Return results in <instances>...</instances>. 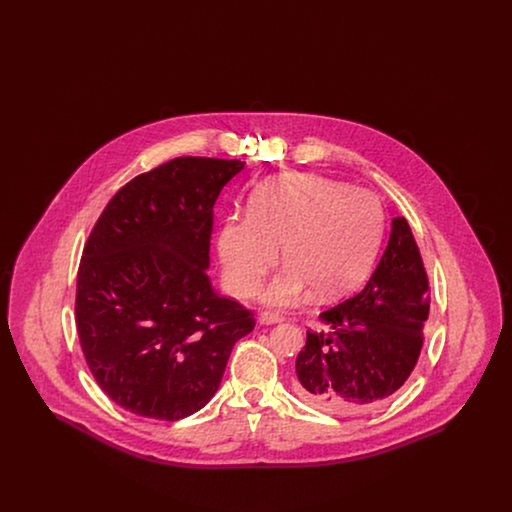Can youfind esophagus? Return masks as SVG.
I'll return each instance as SVG.
<instances>
[{
    "label": "esophagus",
    "mask_w": 512,
    "mask_h": 512,
    "mask_svg": "<svg viewBox=\"0 0 512 512\" xmlns=\"http://www.w3.org/2000/svg\"><path fill=\"white\" fill-rule=\"evenodd\" d=\"M284 317L280 315V313H276V311H261L259 313V322L261 324H276V322H282Z\"/></svg>",
    "instance_id": "1"
}]
</instances>
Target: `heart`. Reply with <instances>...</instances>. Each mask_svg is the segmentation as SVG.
<instances>
[{
  "label": "heart",
  "mask_w": 512,
  "mask_h": 512,
  "mask_svg": "<svg viewBox=\"0 0 512 512\" xmlns=\"http://www.w3.org/2000/svg\"><path fill=\"white\" fill-rule=\"evenodd\" d=\"M384 234V207L368 190L320 174H284L249 199V213L220 224L224 280L236 295L255 292L282 257L288 263L265 299L290 305L309 286L320 299L357 286L372 267Z\"/></svg>",
  "instance_id": "1"
}]
</instances>
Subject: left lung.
Segmentation results:
<instances>
[{
	"instance_id": "1",
	"label": "left lung",
	"mask_w": 512,
	"mask_h": 512,
	"mask_svg": "<svg viewBox=\"0 0 512 512\" xmlns=\"http://www.w3.org/2000/svg\"><path fill=\"white\" fill-rule=\"evenodd\" d=\"M428 274L405 217L391 220L388 247L365 288L320 313L295 361L299 399L334 414L388 401L411 376L430 315Z\"/></svg>"
}]
</instances>
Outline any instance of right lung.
Instances as JSON below:
<instances>
[{
  "label": "right lung",
  "mask_w": 512,
  "mask_h": 512,
  "mask_svg": "<svg viewBox=\"0 0 512 512\" xmlns=\"http://www.w3.org/2000/svg\"><path fill=\"white\" fill-rule=\"evenodd\" d=\"M244 161L176 157L124 184L84 245L76 330L99 388L130 413L180 420L219 390L249 309L207 276L213 207Z\"/></svg>",
  "instance_id": "add662e5"
}]
</instances>
